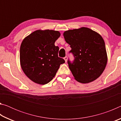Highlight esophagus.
<instances>
[{
	"instance_id": "obj_1",
	"label": "esophagus",
	"mask_w": 121,
	"mask_h": 121,
	"mask_svg": "<svg viewBox=\"0 0 121 121\" xmlns=\"http://www.w3.org/2000/svg\"><path fill=\"white\" fill-rule=\"evenodd\" d=\"M67 59H68V58H67V56H65V58H64V60H65V62H66L67 61Z\"/></svg>"
}]
</instances>
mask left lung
<instances>
[{"label": "left lung", "instance_id": "8db88e82", "mask_svg": "<svg viewBox=\"0 0 121 121\" xmlns=\"http://www.w3.org/2000/svg\"><path fill=\"white\" fill-rule=\"evenodd\" d=\"M63 37L70 45L75 57L73 63L68 61L74 78L81 83L97 79L105 70L108 57L105 42L101 36L86 27L68 30Z\"/></svg>", "mask_w": 121, "mask_h": 121}]
</instances>
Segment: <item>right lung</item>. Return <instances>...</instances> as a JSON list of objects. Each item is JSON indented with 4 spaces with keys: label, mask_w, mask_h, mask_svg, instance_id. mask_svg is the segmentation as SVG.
Instances as JSON below:
<instances>
[{
    "label": "right lung",
    "mask_w": 121,
    "mask_h": 121,
    "mask_svg": "<svg viewBox=\"0 0 121 121\" xmlns=\"http://www.w3.org/2000/svg\"><path fill=\"white\" fill-rule=\"evenodd\" d=\"M60 32L53 30H37L23 39L20 46V61L23 73L35 83L44 85L56 75L61 64L59 48L54 45Z\"/></svg>",
    "instance_id": "add662e5"
}]
</instances>
